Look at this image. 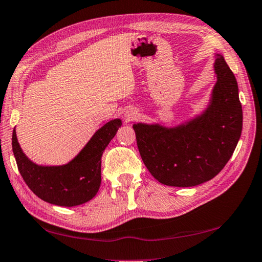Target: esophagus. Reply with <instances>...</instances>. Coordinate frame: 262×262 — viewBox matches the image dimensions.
Segmentation results:
<instances>
[{
	"instance_id": "1",
	"label": "esophagus",
	"mask_w": 262,
	"mask_h": 262,
	"mask_svg": "<svg viewBox=\"0 0 262 262\" xmlns=\"http://www.w3.org/2000/svg\"><path fill=\"white\" fill-rule=\"evenodd\" d=\"M136 117V112L135 111H129L127 113V116H126V118L128 119V120H133V119H134Z\"/></svg>"
}]
</instances>
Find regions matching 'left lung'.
<instances>
[{"label":"left lung","instance_id":"8db88e82","mask_svg":"<svg viewBox=\"0 0 262 262\" xmlns=\"http://www.w3.org/2000/svg\"><path fill=\"white\" fill-rule=\"evenodd\" d=\"M214 84L205 111L177 127L133 125L140 155L152 177L170 187H194L221 172L242 134L243 111L234 73L215 55Z\"/></svg>","mask_w":262,"mask_h":262}]
</instances>
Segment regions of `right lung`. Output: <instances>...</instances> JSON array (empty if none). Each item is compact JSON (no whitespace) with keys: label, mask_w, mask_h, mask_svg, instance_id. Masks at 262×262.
I'll list each match as a JSON object with an SVG mask.
<instances>
[{"label":"right lung","mask_w":262,"mask_h":262,"mask_svg":"<svg viewBox=\"0 0 262 262\" xmlns=\"http://www.w3.org/2000/svg\"><path fill=\"white\" fill-rule=\"evenodd\" d=\"M120 126V119L105 123L75 158L60 166L33 163L23 152L13 129L12 151L19 172L28 188L42 201L65 207L81 205L96 196L102 181V155Z\"/></svg>","instance_id":"obj_1"}]
</instances>
